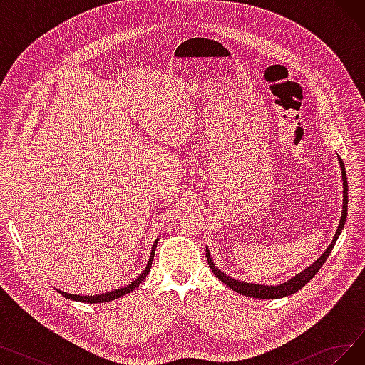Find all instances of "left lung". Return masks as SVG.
I'll list each match as a JSON object with an SVG mask.
<instances>
[{
  "instance_id": "left-lung-1",
  "label": "left lung",
  "mask_w": 365,
  "mask_h": 365,
  "mask_svg": "<svg viewBox=\"0 0 365 365\" xmlns=\"http://www.w3.org/2000/svg\"><path fill=\"white\" fill-rule=\"evenodd\" d=\"M339 164H340L341 179H343V210H341L340 222H339L337 231H336L330 245L325 248L324 253L309 267H306V269H303L300 274L294 275L293 278L287 279L285 282L278 284V285H264V284L262 285V284H253V282H244V281L235 279L232 277L226 275L225 272H222L219 267L215 264L212 256H210L208 247H205V256H207V260H208L210 269H212V272L223 284H226L229 289H232L234 292H237V293H240L242 296L255 297V299H279V297H285V296L294 294L296 292H299L302 289V287H304L306 284H308L317 275V272L321 269V266L324 264V262L327 260V257L330 256V253L333 250V247H334L340 232L343 231L344 222H346V217H348V179H346V171H344V165H343V161H341L340 157H339Z\"/></svg>"
}]
</instances>
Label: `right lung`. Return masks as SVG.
<instances>
[{"label":"right lung","instance_id":"add662e5","mask_svg":"<svg viewBox=\"0 0 365 365\" xmlns=\"http://www.w3.org/2000/svg\"><path fill=\"white\" fill-rule=\"evenodd\" d=\"M158 240H155V242H153L152 245V250H150V255H149V260H148V264L145 269L142 271V274L134 279L133 282H130L128 285L125 287H121V289H115L112 292H108V293H102V294H94V296H84V294H71V293H66V292H62L59 289H56L57 292H59L62 296H65L66 299H71V300H75V302H84V303H105V302H110V300H115V299H120L123 296H125L127 293H131L133 290H136L139 284L148 277L149 271H150V266H152V260H153V255H155V248H157V244H158Z\"/></svg>","mask_w":365,"mask_h":365}]
</instances>
